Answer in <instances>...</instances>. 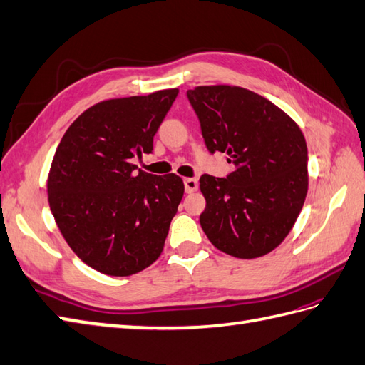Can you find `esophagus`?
Wrapping results in <instances>:
<instances>
[{"instance_id":"1","label":"esophagus","mask_w":365,"mask_h":365,"mask_svg":"<svg viewBox=\"0 0 365 365\" xmlns=\"http://www.w3.org/2000/svg\"><path fill=\"white\" fill-rule=\"evenodd\" d=\"M184 189L185 193H192L198 189V181L195 178H185L184 180Z\"/></svg>"}]
</instances>
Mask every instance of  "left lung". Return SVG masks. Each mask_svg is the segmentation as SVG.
Returning <instances> with one entry per match:
<instances>
[{
  "label": "left lung",
  "instance_id": "8db88e82",
  "mask_svg": "<svg viewBox=\"0 0 365 365\" xmlns=\"http://www.w3.org/2000/svg\"><path fill=\"white\" fill-rule=\"evenodd\" d=\"M209 153H227L234 172L202 175L200 223L210 243L238 259L275 250L294 226L308 192V150L289 115L238 86L187 91Z\"/></svg>",
  "mask_w": 365,
  "mask_h": 365
}]
</instances>
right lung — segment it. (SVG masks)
Returning <instances> with one entry per match:
<instances>
[{
	"label": "right lung",
	"instance_id": "right-lung-1",
	"mask_svg": "<svg viewBox=\"0 0 365 365\" xmlns=\"http://www.w3.org/2000/svg\"><path fill=\"white\" fill-rule=\"evenodd\" d=\"M178 90L111 99L91 106L61 138L48 178L49 207L61 235L93 269L127 277L152 264L184 184L133 164L153 152V138Z\"/></svg>",
	"mask_w": 365,
	"mask_h": 365
}]
</instances>
